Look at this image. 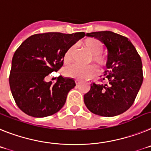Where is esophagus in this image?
Returning <instances> with one entry per match:
<instances>
[{"label": "esophagus", "mask_w": 151, "mask_h": 151, "mask_svg": "<svg viewBox=\"0 0 151 151\" xmlns=\"http://www.w3.org/2000/svg\"><path fill=\"white\" fill-rule=\"evenodd\" d=\"M75 83H76V84H77V85H79L80 83H81V81H78V80H76Z\"/></svg>", "instance_id": "1"}]
</instances>
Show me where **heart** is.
I'll return each instance as SVG.
<instances>
[{
  "instance_id": "heart-1",
  "label": "heart",
  "mask_w": 151,
  "mask_h": 151,
  "mask_svg": "<svg viewBox=\"0 0 151 151\" xmlns=\"http://www.w3.org/2000/svg\"><path fill=\"white\" fill-rule=\"evenodd\" d=\"M83 46L88 51L91 55L90 61H93L99 68H103L108 64V58L103 52L104 49V44L100 40L94 38L86 39L83 43ZM75 48L70 46L65 51L63 55V61L65 64H68L72 61ZM97 70L93 65L82 67L77 65H73L67 67L65 69V74L67 77L75 78L78 80L90 79L96 75Z\"/></svg>"
}]
</instances>
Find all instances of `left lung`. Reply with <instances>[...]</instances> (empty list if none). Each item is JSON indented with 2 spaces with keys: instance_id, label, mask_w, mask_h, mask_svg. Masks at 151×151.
Returning <instances> with one entry per match:
<instances>
[{
  "instance_id": "1",
  "label": "left lung",
  "mask_w": 151,
  "mask_h": 151,
  "mask_svg": "<svg viewBox=\"0 0 151 151\" xmlns=\"http://www.w3.org/2000/svg\"><path fill=\"white\" fill-rule=\"evenodd\" d=\"M86 36L100 40L108 49V70L96 84L83 96L84 103L90 112L104 117L120 115L134 102L143 82L141 56L130 40L111 31L86 33Z\"/></svg>"
}]
</instances>
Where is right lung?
<instances>
[{
  "instance_id": "add662e5",
  "label": "right lung",
  "mask_w": 151,
  "mask_h": 151,
  "mask_svg": "<svg viewBox=\"0 0 151 151\" xmlns=\"http://www.w3.org/2000/svg\"><path fill=\"white\" fill-rule=\"evenodd\" d=\"M85 32H46L29 36L16 50L9 83L17 106L32 117L49 116L58 112L68 92L76 86L73 79L59 76L55 84L46 77L64 65L63 55Z\"/></svg>"
}]
</instances>
